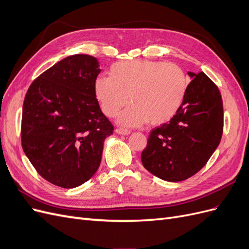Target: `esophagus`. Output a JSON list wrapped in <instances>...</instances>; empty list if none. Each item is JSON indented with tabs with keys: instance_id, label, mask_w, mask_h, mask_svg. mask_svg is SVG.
<instances>
[{
	"instance_id": "34e87169",
	"label": "esophagus",
	"mask_w": 249,
	"mask_h": 249,
	"mask_svg": "<svg viewBox=\"0 0 249 249\" xmlns=\"http://www.w3.org/2000/svg\"><path fill=\"white\" fill-rule=\"evenodd\" d=\"M115 132L120 135H129L131 133L129 130H124V129H116Z\"/></svg>"
}]
</instances>
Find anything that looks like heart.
<instances>
[{
    "instance_id": "1",
    "label": "heart",
    "mask_w": 249,
    "mask_h": 249,
    "mask_svg": "<svg viewBox=\"0 0 249 249\" xmlns=\"http://www.w3.org/2000/svg\"><path fill=\"white\" fill-rule=\"evenodd\" d=\"M189 79L182 67L154 60H124L112 64L109 77L94 81V94L108 117L118 115L126 126L161 124L175 116L185 100Z\"/></svg>"
}]
</instances>
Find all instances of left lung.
Returning a JSON list of instances; mask_svg holds the SVG:
<instances>
[{
	"label": "left lung",
	"mask_w": 249,
	"mask_h": 249,
	"mask_svg": "<svg viewBox=\"0 0 249 249\" xmlns=\"http://www.w3.org/2000/svg\"><path fill=\"white\" fill-rule=\"evenodd\" d=\"M192 81L185 100L169 123L150 132L141 154L143 166L167 182L198 172L219 145L223 106L219 89L205 72H188Z\"/></svg>",
	"instance_id": "obj_1"
}]
</instances>
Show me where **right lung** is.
Segmentation results:
<instances>
[{"instance_id": "1", "label": "right lung", "mask_w": 249, "mask_h": 249, "mask_svg": "<svg viewBox=\"0 0 249 249\" xmlns=\"http://www.w3.org/2000/svg\"><path fill=\"white\" fill-rule=\"evenodd\" d=\"M97 59L72 55L53 65L30 85L21 117V146L39 175L71 189L99 168L104 141L114 126L94 94Z\"/></svg>"}]
</instances>
